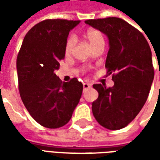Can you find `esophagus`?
<instances>
[{"instance_id":"1","label":"esophagus","mask_w":160,"mask_h":160,"mask_svg":"<svg viewBox=\"0 0 160 160\" xmlns=\"http://www.w3.org/2000/svg\"><path fill=\"white\" fill-rule=\"evenodd\" d=\"M92 87V85L89 83H83V88H84V91H86L87 89H88V88H90V87Z\"/></svg>"}]
</instances>
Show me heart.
<instances>
[{
  "mask_svg": "<svg viewBox=\"0 0 160 160\" xmlns=\"http://www.w3.org/2000/svg\"><path fill=\"white\" fill-rule=\"evenodd\" d=\"M84 36L88 40V42H90L91 46H93L94 44H96L97 42H100V41H104V38H103V36H102L101 32L96 29L87 30L84 33ZM73 46H74V38H73V37H68L66 41V43H65V53H66V55H69L71 51H72V49H73Z\"/></svg>",
  "mask_w": 160,
  "mask_h": 160,
  "instance_id": "1",
  "label": "heart"
}]
</instances>
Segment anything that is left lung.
<instances>
[{"label":"left lung","instance_id":"left-lung-1","mask_svg":"<svg viewBox=\"0 0 160 160\" xmlns=\"http://www.w3.org/2000/svg\"><path fill=\"white\" fill-rule=\"evenodd\" d=\"M85 23L105 34L109 51L105 61L114 86L94 84L98 98L92 113L101 126L111 130L126 127L144 106L154 78L152 51L143 34L116 17L88 19Z\"/></svg>","mask_w":160,"mask_h":160}]
</instances>
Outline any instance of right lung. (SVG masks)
<instances>
[{
  "label": "right lung",
  "instance_id": "add662e5",
  "mask_svg": "<svg viewBox=\"0 0 160 160\" xmlns=\"http://www.w3.org/2000/svg\"><path fill=\"white\" fill-rule=\"evenodd\" d=\"M80 20L46 19L33 26L23 40L18 57L19 90L33 119L48 128L67 124L80 102L83 85L73 78L62 82L55 70L65 56L69 32Z\"/></svg>",
  "mask_w": 160,
  "mask_h": 160
}]
</instances>
